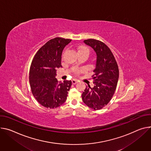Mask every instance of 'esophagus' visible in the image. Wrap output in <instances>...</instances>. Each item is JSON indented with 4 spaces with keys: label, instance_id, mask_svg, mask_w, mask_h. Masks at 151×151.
I'll use <instances>...</instances> for the list:
<instances>
[{
    "label": "esophagus",
    "instance_id": "esophagus-1",
    "mask_svg": "<svg viewBox=\"0 0 151 151\" xmlns=\"http://www.w3.org/2000/svg\"><path fill=\"white\" fill-rule=\"evenodd\" d=\"M72 84H76L78 83V81H77L76 79H73L72 80Z\"/></svg>",
    "mask_w": 151,
    "mask_h": 151
}]
</instances>
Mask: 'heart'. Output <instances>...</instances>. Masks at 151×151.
I'll use <instances>...</instances> for the list:
<instances>
[{
    "label": "heart",
    "mask_w": 151,
    "mask_h": 151,
    "mask_svg": "<svg viewBox=\"0 0 151 151\" xmlns=\"http://www.w3.org/2000/svg\"><path fill=\"white\" fill-rule=\"evenodd\" d=\"M78 52L79 53H80V52H86L88 54H89L90 50H89V49L88 47H87L86 46H79L78 47ZM83 72V69H76V70H75V72L76 74H79L80 73H82Z\"/></svg>",
    "instance_id": "heart-1"
}]
</instances>
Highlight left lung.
<instances>
[{"label":"left lung","mask_w":151,"mask_h":151,"mask_svg":"<svg viewBox=\"0 0 151 151\" xmlns=\"http://www.w3.org/2000/svg\"><path fill=\"white\" fill-rule=\"evenodd\" d=\"M84 42L94 49L97 58L92 75L94 86H86L82 99L88 107L98 110L108 104L114 94L119 68L113 53L104 43L95 39L86 40Z\"/></svg>","instance_id":"8db88e82"}]
</instances>
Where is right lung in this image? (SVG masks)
<instances>
[{
	"label": "right lung",
	"mask_w": 151,
	"mask_h": 151,
	"mask_svg": "<svg viewBox=\"0 0 151 151\" xmlns=\"http://www.w3.org/2000/svg\"><path fill=\"white\" fill-rule=\"evenodd\" d=\"M72 41L61 37L51 39L36 53L29 70V83L36 100L47 108H56L67 97L71 81L58 82L55 78L57 68L62 67V52Z\"/></svg>",
	"instance_id": "add662e5"
}]
</instances>
